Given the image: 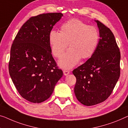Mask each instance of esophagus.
Wrapping results in <instances>:
<instances>
[{
    "mask_svg": "<svg viewBox=\"0 0 128 128\" xmlns=\"http://www.w3.org/2000/svg\"><path fill=\"white\" fill-rule=\"evenodd\" d=\"M63 73H64V75H68V74L70 73V72L69 71V70H64Z\"/></svg>",
    "mask_w": 128,
    "mask_h": 128,
    "instance_id": "esophagus-1",
    "label": "esophagus"
}]
</instances>
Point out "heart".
<instances>
[{
    "instance_id": "heart-1",
    "label": "heart",
    "mask_w": 128,
    "mask_h": 128,
    "mask_svg": "<svg viewBox=\"0 0 128 128\" xmlns=\"http://www.w3.org/2000/svg\"><path fill=\"white\" fill-rule=\"evenodd\" d=\"M100 40L96 28L89 26L77 19H72L61 26L60 32L52 30L49 41L53 56L60 58L68 46L70 49L59 62L61 67L70 68L80 59L90 58L94 54Z\"/></svg>"
}]
</instances>
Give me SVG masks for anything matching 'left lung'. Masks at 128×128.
Returning a JSON list of instances; mask_svg holds the SVG:
<instances>
[{
    "instance_id": "obj_1",
    "label": "left lung",
    "mask_w": 128,
    "mask_h": 128,
    "mask_svg": "<svg viewBox=\"0 0 128 128\" xmlns=\"http://www.w3.org/2000/svg\"><path fill=\"white\" fill-rule=\"evenodd\" d=\"M100 38L94 54L74 70L76 78L74 92L86 106L104 102L113 92L120 76V49L111 30L96 20Z\"/></svg>"
}]
</instances>
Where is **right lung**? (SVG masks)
<instances>
[{
    "label": "right lung",
    "instance_id": "1",
    "mask_svg": "<svg viewBox=\"0 0 128 128\" xmlns=\"http://www.w3.org/2000/svg\"><path fill=\"white\" fill-rule=\"evenodd\" d=\"M62 16L52 12L30 17L11 45L10 75L19 94L29 102L48 100L63 75L53 58L49 41L53 26Z\"/></svg>",
    "mask_w": 128,
    "mask_h": 128
}]
</instances>
